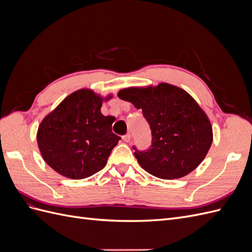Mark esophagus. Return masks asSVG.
Listing matches in <instances>:
<instances>
[{
    "label": "esophagus",
    "mask_w": 252,
    "mask_h": 252,
    "mask_svg": "<svg viewBox=\"0 0 252 252\" xmlns=\"http://www.w3.org/2000/svg\"><path fill=\"white\" fill-rule=\"evenodd\" d=\"M122 139H123V141H124V142H126V143L130 142V139H131V134H130V133H127V134H125V135L122 136Z\"/></svg>",
    "instance_id": "1"
}]
</instances>
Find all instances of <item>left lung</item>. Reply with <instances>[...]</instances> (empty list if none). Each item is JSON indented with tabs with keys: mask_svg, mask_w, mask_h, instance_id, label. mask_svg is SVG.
Masks as SVG:
<instances>
[{
	"mask_svg": "<svg viewBox=\"0 0 252 252\" xmlns=\"http://www.w3.org/2000/svg\"><path fill=\"white\" fill-rule=\"evenodd\" d=\"M122 100L142 109L151 129V146L134 157L143 169L159 179L185 177L201 164L212 143L210 121L185 90L162 83L157 87L126 88Z\"/></svg>",
	"mask_w": 252,
	"mask_h": 252,
	"instance_id": "8db88e82",
	"label": "left lung"
}]
</instances>
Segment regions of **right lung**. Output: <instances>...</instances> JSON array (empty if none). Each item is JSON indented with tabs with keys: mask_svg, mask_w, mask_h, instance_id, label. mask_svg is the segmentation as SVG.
<instances>
[{
	"mask_svg": "<svg viewBox=\"0 0 252 252\" xmlns=\"http://www.w3.org/2000/svg\"><path fill=\"white\" fill-rule=\"evenodd\" d=\"M102 102L93 90L80 89L42 121L37 145L44 161L58 173L81 180L102 170L107 163L121 138L111 130L113 117L102 114Z\"/></svg>",
	"mask_w": 252,
	"mask_h": 252,
	"instance_id": "1",
	"label": "right lung"
}]
</instances>
